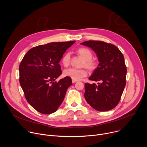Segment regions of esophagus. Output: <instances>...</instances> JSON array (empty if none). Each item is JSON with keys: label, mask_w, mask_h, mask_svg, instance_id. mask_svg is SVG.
<instances>
[{"label": "esophagus", "mask_w": 147, "mask_h": 147, "mask_svg": "<svg viewBox=\"0 0 147 147\" xmlns=\"http://www.w3.org/2000/svg\"><path fill=\"white\" fill-rule=\"evenodd\" d=\"M72 83H74L76 82H77L78 80H74V79H72Z\"/></svg>", "instance_id": "34e87169"}]
</instances>
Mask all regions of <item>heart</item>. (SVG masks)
Listing matches in <instances>:
<instances>
[{
    "label": "heart",
    "instance_id": "1",
    "mask_svg": "<svg viewBox=\"0 0 147 147\" xmlns=\"http://www.w3.org/2000/svg\"><path fill=\"white\" fill-rule=\"evenodd\" d=\"M76 53L84 60L82 64L83 67H86L90 71H95L98 66L97 63L93 60V53L90 50L86 47H80L76 50ZM71 63V55L69 53H65L62 58L61 63L65 67L69 65ZM65 76L69 77L74 80H80L87 75V71L85 68L75 69L71 68L65 69L64 72Z\"/></svg>",
    "mask_w": 147,
    "mask_h": 147
}]
</instances>
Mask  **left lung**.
Segmentation results:
<instances>
[{
    "instance_id": "left-lung-1",
    "label": "left lung",
    "mask_w": 147,
    "mask_h": 147,
    "mask_svg": "<svg viewBox=\"0 0 147 147\" xmlns=\"http://www.w3.org/2000/svg\"><path fill=\"white\" fill-rule=\"evenodd\" d=\"M81 45L92 48L100 62L89 78L100 83H85V100L97 111L111 110L119 102L126 83L123 55L116 46L102 41L89 40Z\"/></svg>"
}]
</instances>
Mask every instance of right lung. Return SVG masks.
<instances>
[{
  "label": "right lung",
  "mask_w": 147,
  "mask_h": 147,
  "mask_svg": "<svg viewBox=\"0 0 147 147\" xmlns=\"http://www.w3.org/2000/svg\"><path fill=\"white\" fill-rule=\"evenodd\" d=\"M75 40L52 42L29 50L20 64V83L28 103L43 114L57 111L63 102L72 79L55 81L61 73L60 61Z\"/></svg>",
  "instance_id": "1"
}]
</instances>
